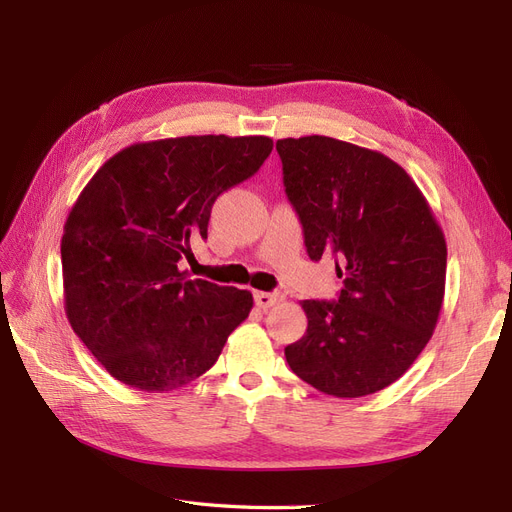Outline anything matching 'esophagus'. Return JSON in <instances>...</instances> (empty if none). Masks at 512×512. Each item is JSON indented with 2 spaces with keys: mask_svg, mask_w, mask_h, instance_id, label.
<instances>
[{
  "mask_svg": "<svg viewBox=\"0 0 512 512\" xmlns=\"http://www.w3.org/2000/svg\"><path fill=\"white\" fill-rule=\"evenodd\" d=\"M254 299H256L258 307L267 309V307H273V305H277L280 301H284V294L282 292H256Z\"/></svg>",
  "mask_w": 512,
  "mask_h": 512,
  "instance_id": "34e87169",
  "label": "esophagus"
}]
</instances>
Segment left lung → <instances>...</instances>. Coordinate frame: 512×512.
<instances>
[{
    "label": "left lung",
    "mask_w": 512,
    "mask_h": 512,
    "mask_svg": "<svg viewBox=\"0 0 512 512\" xmlns=\"http://www.w3.org/2000/svg\"><path fill=\"white\" fill-rule=\"evenodd\" d=\"M312 260H335L339 299L301 301L305 335L284 354L324 395L365 397L399 380L436 329L446 241L414 179L384 153L301 136L277 141Z\"/></svg>",
    "instance_id": "obj_1"
}]
</instances>
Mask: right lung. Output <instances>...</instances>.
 <instances>
[{"instance_id":"obj_1","label":"right lung","mask_w":512,"mask_h":512,"mask_svg":"<svg viewBox=\"0 0 512 512\" xmlns=\"http://www.w3.org/2000/svg\"><path fill=\"white\" fill-rule=\"evenodd\" d=\"M269 136H177L108 158L72 205L61 237L74 333L115 380L181 389L213 367L252 312V292L188 280L211 207L269 158Z\"/></svg>"}]
</instances>
